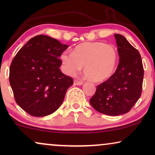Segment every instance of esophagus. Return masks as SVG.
Listing matches in <instances>:
<instances>
[{
	"instance_id": "esophagus-1",
	"label": "esophagus",
	"mask_w": 155,
	"mask_h": 155,
	"mask_svg": "<svg viewBox=\"0 0 155 155\" xmlns=\"http://www.w3.org/2000/svg\"><path fill=\"white\" fill-rule=\"evenodd\" d=\"M73 84H74V85H82V84H83V82L78 81V80H75L73 82Z\"/></svg>"
}]
</instances>
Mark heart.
I'll list each match as a JSON object with an SVG mask.
<instances>
[{
	"label": "heart",
	"instance_id": "b5f03b06",
	"mask_svg": "<svg viewBox=\"0 0 155 155\" xmlns=\"http://www.w3.org/2000/svg\"><path fill=\"white\" fill-rule=\"evenodd\" d=\"M63 71L74 75L84 65L85 75L94 82H101L111 77L118 61L117 51L113 46L103 42H84L61 55Z\"/></svg>",
	"mask_w": 155,
	"mask_h": 155
}]
</instances>
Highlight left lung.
I'll use <instances>...</instances> for the list:
<instances>
[{"label": "left lung", "mask_w": 155, "mask_h": 155, "mask_svg": "<svg viewBox=\"0 0 155 155\" xmlns=\"http://www.w3.org/2000/svg\"><path fill=\"white\" fill-rule=\"evenodd\" d=\"M119 63L115 73L97 87L90 104L99 113L109 116L126 114L142 92L144 70L141 56L124 36L115 34Z\"/></svg>", "instance_id": "obj_1"}]
</instances>
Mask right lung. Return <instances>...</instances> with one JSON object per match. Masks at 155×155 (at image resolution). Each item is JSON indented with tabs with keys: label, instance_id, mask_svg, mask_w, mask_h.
Masks as SVG:
<instances>
[{
	"label": "right lung",
	"instance_id": "1",
	"mask_svg": "<svg viewBox=\"0 0 155 155\" xmlns=\"http://www.w3.org/2000/svg\"><path fill=\"white\" fill-rule=\"evenodd\" d=\"M68 46L46 35H37L12 60L9 80L16 103L29 114L41 117L60 107L73 78L60 71L59 57Z\"/></svg>",
	"mask_w": 155,
	"mask_h": 155
}]
</instances>
